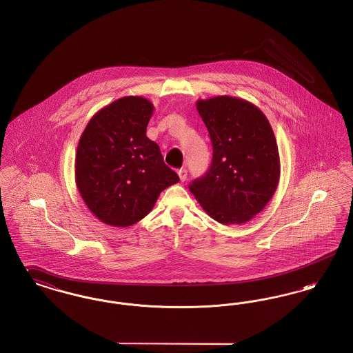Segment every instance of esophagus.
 <instances>
[{"instance_id": "obj_1", "label": "esophagus", "mask_w": 353, "mask_h": 353, "mask_svg": "<svg viewBox=\"0 0 353 353\" xmlns=\"http://www.w3.org/2000/svg\"><path fill=\"white\" fill-rule=\"evenodd\" d=\"M177 174H179V177H180V181L184 183L185 180H186V176H188L186 169H180V170L177 172Z\"/></svg>"}]
</instances>
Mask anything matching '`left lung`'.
<instances>
[{"mask_svg":"<svg viewBox=\"0 0 353 353\" xmlns=\"http://www.w3.org/2000/svg\"><path fill=\"white\" fill-rule=\"evenodd\" d=\"M213 144L208 173L189 189L219 223L241 225L261 213L281 179L276 139L252 101L219 95L196 101Z\"/></svg>","mask_w":353,"mask_h":353,"instance_id":"left-lung-1","label":"left lung"}]
</instances>
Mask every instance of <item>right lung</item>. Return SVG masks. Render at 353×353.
<instances>
[{"instance_id":"obj_1","label":"right lung","mask_w":353,"mask_h":353,"mask_svg":"<svg viewBox=\"0 0 353 353\" xmlns=\"http://www.w3.org/2000/svg\"><path fill=\"white\" fill-rule=\"evenodd\" d=\"M153 110L147 98L123 97L90 119L79 139L75 184L90 212L105 225L132 226L180 180L147 137Z\"/></svg>"}]
</instances>
